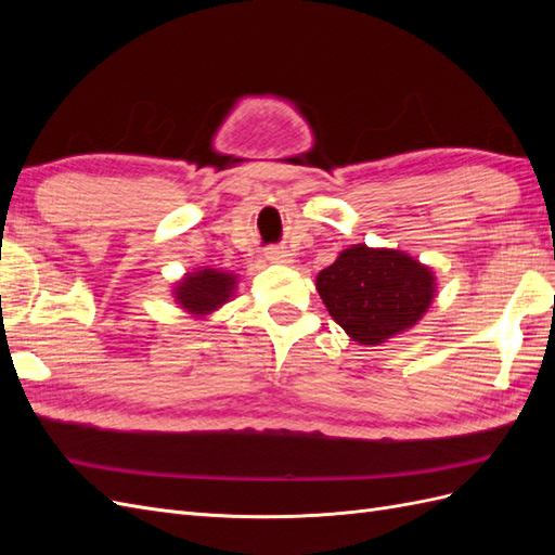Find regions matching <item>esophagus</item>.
Instances as JSON below:
<instances>
[{
  "label": "esophagus",
  "instance_id": "34e87169",
  "mask_svg": "<svg viewBox=\"0 0 555 555\" xmlns=\"http://www.w3.org/2000/svg\"><path fill=\"white\" fill-rule=\"evenodd\" d=\"M266 257L271 261H278V263H289L292 255L284 247H266Z\"/></svg>",
  "mask_w": 555,
  "mask_h": 555
}]
</instances>
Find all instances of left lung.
<instances>
[{"instance_id":"left-lung-1","label":"left lung","mask_w":555,"mask_h":555,"mask_svg":"<svg viewBox=\"0 0 555 555\" xmlns=\"http://www.w3.org/2000/svg\"><path fill=\"white\" fill-rule=\"evenodd\" d=\"M317 292L351 340L379 345L422 319L435 278L405 251L354 245L317 275Z\"/></svg>"}]
</instances>
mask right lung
Segmentation results:
<instances>
[{"instance_id":"right-lung-1","label":"right lung","mask_w":555,"mask_h":555,"mask_svg":"<svg viewBox=\"0 0 555 555\" xmlns=\"http://www.w3.org/2000/svg\"><path fill=\"white\" fill-rule=\"evenodd\" d=\"M233 284H236V278L231 273L204 268V271H196L178 284L176 298L184 310L194 314H208L215 308L227 304L229 296L233 294Z\"/></svg>"}]
</instances>
